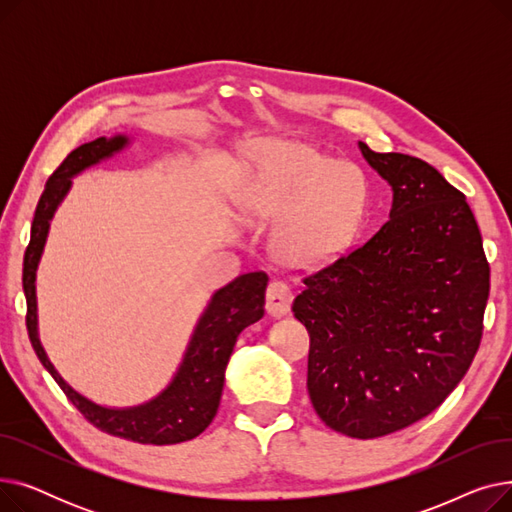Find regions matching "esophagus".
I'll return each instance as SVG.
<instances>
[{
  "instance_id": "34e87169",
  "label": "esophagus",
  "mask_w": 512,
  "mask_h": 512,
  "mask_svg": "<svg viewBox=\"0 0 512 512\" xmlns=\"http://www.w3.org/2000/svg\"><path fill=\"white\" fill-rule=\"evenodd\" d=\"M290 303H292L290 288L280 280L270 282V286H267V292H265L267 313H270L272 317H282L290 311Z\"/></svg>"
}]
</instances>
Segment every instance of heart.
I'll use <instances>...</instances> for the list:
<instances>
[{
	"label": "heart",
	"instance_id": "1",
	"mask_svg": "<svg viewBox=\"0 0 512 512\" xmlns=\"http://www.w3.org/2000/svg\"><path fill=\"white\" fill-rule=\"evenodd\" d=\"M369 201L363 170L307 145L265 151L236 195L249 222H278L276 255L299 270L338 259L359 232Z\"/></svg>",
	"mask_w": 512,
	"mask_h": 512
}]
</instances>
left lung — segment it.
<instances>
[{"instance_id": "8db88e82", "label": "left lung", "mask_w": 512, "mask_h": 512, "mask_svg": "<svg viewBox=\"0 0 512 512\" xmlns=\"http://www.w3.org/2000/svg\"><path fill=\"white\" fill-rule=\"evenodd\" d=\"M359 147L392 186L390 220L305 276L292 313L309 332L315 413L369 440L427 417L463 380L483 334L490 263L459 188L419 157Z\"/></svg>"}]
</instances>
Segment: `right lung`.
I'll list each match as a JSON object with an SVG mask.
<instances>
[{"label":"right lung","instance_id":"add662e5","mask_svg":"<svg viewBox=\"0 0 512 512\" xmlns=\"http://www.w3.org/2000/svg\"><path fill=\"white\" fill-rule=\"evenodd\" d=\"M126 143L128 139L118 134V137L112 139L99 137L91 143L80 145L47 180L45 191L35 209L31 242L24 251L22 288L26 297V330H29L31 344L41 365L51 373V378L58 382L68 400L85 415L89 423H93L105 434L139 444H178L193 440L205 432L215 413H218L224 390V373L236 338L247 326L263 317L267 274H242L213 294L211 303L199 319L191 342H188L174 380L159 396L139 407L107 409L95 405L93 400L85 398L83 394H78L62 380L56 367L51 365L37 334L35 276L53 213H56L58 205L70 191L72 176L99 164L105 157H112L124 149Z\"/></svg>","mask_w":512,"mask_h":512}]
</instances>
